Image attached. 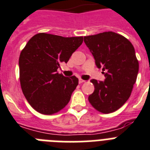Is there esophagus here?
Segmentation results:
<instances>
[{
  "mask_svg": "<svg viewBox=\"0 0 150 150\" xmlns=\"http://www.w3.org/2000/svg\"><path fill=\"white\" fill-rule=\"evenodd\" d=\"M85 81H85V80L80 79H79V84H81V83H83V82H85Z\"/></svg>",
  "mask_w": 150,
  "mask_h": 150,
  "instance_id": "34e87169",
  "label": "esophagus"
}]
</instances>
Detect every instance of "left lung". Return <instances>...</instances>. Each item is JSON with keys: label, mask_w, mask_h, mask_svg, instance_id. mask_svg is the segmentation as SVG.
Segmentation results:
<instances>
[{"label": "left lung", "mask_w": 150, "mask_h": 150, "mask_svg": "<svg viewBox=\"0 0 150 150\" xmlns=\"http://www.w3.org/2000/svg\"><path fill=\"white\" fill-rule=\"evenodd\" d=\"M84 41L105 77V81L91 80L95 91L88 101L100 112H113L129 99L136 81L139 62L134 47L124 36L112 31L85 36Z\"/></svg>", "instance_id": "obj_1"}]
</instances>
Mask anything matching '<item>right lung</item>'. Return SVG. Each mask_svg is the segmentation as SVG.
Masks as SVG:
<instances>
[{"instance_id":"right-lung-1","label":"right lung","mask_w":150,"mask_h":150,"mask_svg":"<svg viewBox=\"0 0 150 150\" xmlns=\"http://www.w3.org/2000/svg\"><path fill=\"white\" fill-rule=\"evenodd\" d=\"M83 42V37L65 38L38 33L28 41L19 57L20 83L33 109L52 115L69 103L79 79L58 73L60 63L68 62Z\"/></svg>"}]
</instances>
